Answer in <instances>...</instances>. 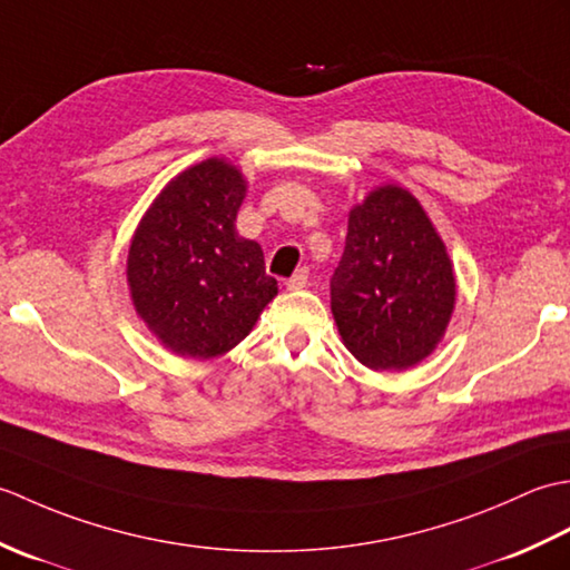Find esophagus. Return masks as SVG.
<instances>
[{"label":"esophagus","mask_w":570,"mask_h":570,"mask_svg":"<svg viewBox=\"0 0 570 570\" xmlns=\"http://www.w3.org/2000/svg\"><path fill=\"white\" fill-rule=\"evenodd\" d=\"M308 284V269L306 266H301V269L294 272V276L286 278V288H292V292H296V288H304Z\"/></svg>","instance_id":"34e87169"}]
</instances>
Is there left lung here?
<instances>
[{
    "mask_svg": "<svg viewBox=\"0 0 570 570\" xmlns=\"http://www.w3.org/2000/svg\"><path fill=\"white\" fill-rule=\"evenodd\" d=\"M455 304L443 242L419 200L399 186L350 210L331 308L345 347L370 370H406L439 345Z\"/></svg>",
    "mask_w": 570,
    "mask_h": 570,
    "instance_id": "obj_1",
    "label": "left lung"
}]
</instances>
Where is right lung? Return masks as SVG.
Here are the masks:
<instances>
[{"label":"right lung","instance_id":"obj_1","mask_svg":"<svg viewBox=\"0 0 570 570\" xmlns=\"http://www.w3.org/2000/svg\"><path fill=\"white\" fill-rule=\"evenodd\" d=\"M245 178L223 159L176 176L131 239L127 282L149 331L178 355L233 350L276 296L264 252L237 235Z\"/></svg>","mask_w":570,"mask_h":570}]
</instances>
